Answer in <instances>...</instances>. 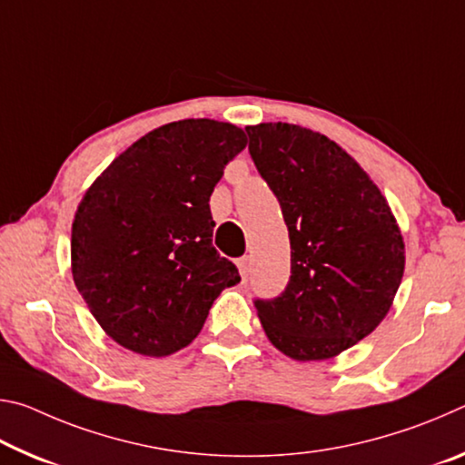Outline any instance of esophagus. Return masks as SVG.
Wrapping results in <instances>:
<instances>
[{
	"instance_id": "esophagus-1",
	"label": "esophagus",
	"mask_w": 465,
	"mask_h": 465,
	"mask_svg": "<svg viewBox=\"0 0 465 465\" xmlns=\"http://www.w3.org/2000/svg\"><path fill=\"white\" fill-rule=\"evenodd\" d=\"M238 269H240V274H242V279L246 281L248 279V272H250V258L248 256H242V258H238Z\"/></svg>"
}]
</instances>
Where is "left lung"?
<instances>
[{"label":"left lung","mask_w":465,"mask_h":465,"mask_svg":"<svg viewBox=\"0 0 465 465\" xmlns=\"http://www.w3.org/2000/svg\"><path fill=\"white\" fill-rule=\"evenodd\" d=\"M248 152L281 204L291 277L254 299L269 341L297 361L351 349L380 326L404 274L390 204L334 141L289 123L246 127Z\"/></svg>","instance_id":"left-lung-1"}]
</instances>
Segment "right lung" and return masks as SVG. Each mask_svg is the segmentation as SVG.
<instances>
[{
  "label": "right lung",
  "mask_w": 465,
  "mask_h": 465,
  "mask_svg": "<svg viewBox=\"0 0 465 465\" xmlns=\"http://www.w3.org/2000/svg\"><path fill=\"white\" fill-rule=\"evenodd\" d=\"M246 147L243 131L211 119L147 133L110 163L77 207L75 287L124 349L166 357L193 342L211 305L240 282L213 248L209 199Z\"/></svg>",
  "instance_id": "right-lung-1"
}]
</instances>
